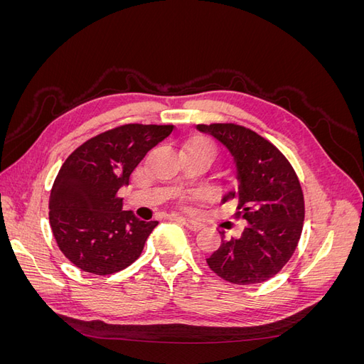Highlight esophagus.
Returning <instances> with one entry per match:
<instances>
[{
  "label": "esophagus",
  "instance_id": "1",
  "mask_svg": "<svg viewBox=\"0 0 364 364\" xmlns=\"http://www.w3.org/2000/svg\"><path fill=\"white\" fill-rule=\"evenodd\" d=\"M176 218H178L183 226H186L191 230H199L200 226H202L200 223H197V222H194V220H190V218H183V217H176Z\"/></svg>",
  "mask_w": 364,
  "mask_h": 364
}]
</instances>
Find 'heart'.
Here are the masks:
<instances>
[{"instance_id": "heart-1", "label": "heart", "mask_w": 364, "mask_h": 364, "mask_svg": "<svg viewBox=\"0 0 364 364\" xmlns=\"http://www.w3.org/2000/svg\"><path fill=\"white\" fill-rule=\"evenodd\" d=\"M188 147H202V149H208V150L214 151V144L206 138H197V139L191 141Z\"/></svg>"}]
</instances>
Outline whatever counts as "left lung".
<instances>
[{"instance_id":"1","label":"left lung","mask_w":364,"mask_h":364,"mask_svg":"<svg viewBox=\"0 0 364 364\" xmlns=\"http://www.w3.org/2000/svg\"><path fill=\"white\" fill-rule=\"evenodd\" d=\"M229 150L237 183L223 203L238 200L237 217L246 226L237 238H225L206 258L209 269L228 282L247 285L274 277L289 262L302 234L305 205L299 179L282 153L257 132L234 123L197 124Z\"/></svg>"}]
</instances>
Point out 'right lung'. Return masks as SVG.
Wrapping results in <instances>:
<instances>
[{
  "mask_svg": "<svg viewBox=\"0 0 364 364\" xmlns=\"http://www.w3.org/2000/svg\"><path fill=\"white\" fill-rule=\"evenodd\" d=\"M174 126L124 124L87 139L60 167L50 194V226L75 267L112 274L129 267L158 222L123 211L121 186Z\"/></svg>",
  "mask_w": 364,
  "mask_h": 364,
  "instance_id": "obj_1",
  "label": "right lung"
}]
</instances>
